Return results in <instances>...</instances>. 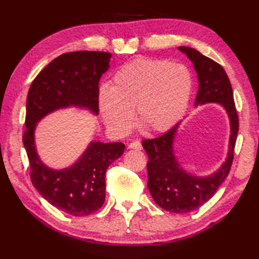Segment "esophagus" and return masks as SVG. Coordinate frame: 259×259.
Wrapping results in <instances>:
<instances>
[{
	"label": "esophagus",
	"instance_id": "34e87169",
	"mask_svg": "<svg viewBox=\"0 0 259 259\" xmlns=\"http://www.w3.org/2000/svg\"><path fill=\"white\" fill-rule=\"evenodd\" d=\"M129 149H135V150H141L142 149V145L140 144L139 141H134L131 142V144H129L128 146Z\"/></svg>",
	"mask_w": 259,
	"mask_h": 259
}]
</instances>
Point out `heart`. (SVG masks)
<instances>
[{
  "label": "heart",
  "mask_w": 259,
  "mask_h": 259,
  "mask_svg": "<svg viewBox=\"0 0 259 259\" xmlns=\"http://www.w3.org/2000/svg\"><path fill=\"white\" fill-rule=\"evenodd\" d=\"M192 90V78L185 65L167 60L138 58L114 73L112 85L98 93V107L104 123L117 135L134 124L152 134L171 129L183 118Z\"/></svg>",
  "instance_id": "b5f03b06"
}]
</instances>
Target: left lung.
Segmentation results:
<instances>
[{
  "label": "left lung",
  "instance_id": "1",
  "mask_svg": "<svg viewBox=\"0 0 259 259\" xmlns=\"http://www.w3.org/2000/svg\"><path fill=\"white\" fill-rule=\"evenodd\" d=\"M194 65L198 78L195 107L218 103L226 111L230 123V136L226 160L209 176L187 172L175 155L174 142L179 123L155 139L142 141L149 158L147 163L148 189L159 207L170 212L185 213L199 208L216 194L232 167L238 134V114L234 102L232 84L221 64L188 47H178Z\"/></svg>",
  "mask_w": 259,
  "mask_h": 259
}]
</instances>
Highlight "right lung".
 <instances>
[{"label": "right lung", "mask_w": 259, "mask_h": 259, "mask_svg": "<svg viewBox=\"0 0 259 259\" xmlns=\"http://www.w3.org/2000/svg\"><path fill=\"white\" fill-rule=\"evenodd\" d=\"M111 53L76 51L56 58L36 75L26 99L23 145L29 158L31 180L38 194L59 210L83 217L101 208L106 198L108 167L122 156L121 142L91 141L72 166L48 167L37 155L38 121L60 109L78 108L98 115L99 81L110 67Z\"/></svg>", "instance_id": "add662e5"}]
</instances>
